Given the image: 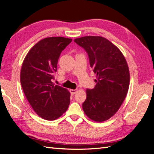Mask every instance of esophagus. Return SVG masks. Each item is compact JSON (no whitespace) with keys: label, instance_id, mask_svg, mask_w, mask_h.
Here are the masks:
<instances>
[{"label":"esophagus","instance_id":"esophagus-1","mask_svg":"<svg viewBox=\"0 0 154 154\" xmlns=\"http://www.w3.org/2000/svg\"><path fill=\"white\" fill-rule=\"evenodd\" d=\"M77 89H75V90H73V89H70L69 90V92L71 93V94H72V95H73V94H75L77 92Z\"/></svg>","mask_w":154,"mask_h":154}]
</instances>
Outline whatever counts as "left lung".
Here are the masks:
<instances>
[{
    "instance_id": "left-lung-1",
    "label": "left lung",
    "mask_w": 154,
    "mask_h": 154,
    "mask_svg": "<svg viewBox=\"0 0 154 154\" xmlns=\"http://www.w3.org/2000/svg\"><path fill=\"white\" fill-rule=\"evenodd\" d=\"M74 42L87 53L97 78L94 88L86 89L82 109L94 121L107 120L118 111L128 92L127 62L120 49L103 37L88 36L76 38Z\"/></svg>"
}]
</instances>
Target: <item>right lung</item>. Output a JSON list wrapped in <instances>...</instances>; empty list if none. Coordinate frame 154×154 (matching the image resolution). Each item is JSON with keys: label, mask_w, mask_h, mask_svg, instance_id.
Returning <instances> with one entry per match:
<instances>
[{"label": "right lung", "mask_w": 154, "mask_h": 154, "mask_svg": "<svg viewBox=\"0 0 154 154\" xmlns=\"http://www.w3.org/2000/svg\"><path fill=\"white\" fill-rule=\"evenodd\" d=\"M72 39L49 37L39 41L25 57L21 70V84L27 100L38 116L54 120L68 109L70 93L54 85V73L62 51Z\"/></svg>", "instance_id": "right-lung-1"}]
</instances>
